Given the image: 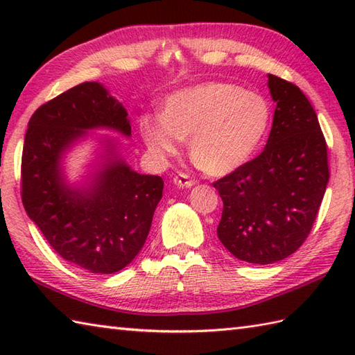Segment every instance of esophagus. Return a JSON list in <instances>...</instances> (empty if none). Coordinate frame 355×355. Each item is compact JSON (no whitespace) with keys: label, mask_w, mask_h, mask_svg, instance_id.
<instances>
[{"label":"esophagus","mask_w":355,"mask_h":355,"mask_svg":"<svg viewBox=\"0 0 355 355\" xmlns=\"http://www.w3.org/2000/svg\"><path fill=\"white\" fill-rule=\"evenodd\" d=\"M172 182L178 187H192L195 184V180H192L187 173H182V172H178L177 175L173 177Z\"/></svg>","instance_id":"1"}]
</instances>
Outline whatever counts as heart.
Segmentation results:
<instances>
[{"label":"heart","mask_w":355,"mask_h":355,"mask_svg":"<svg viewBox=\"0 0 355 355\" xmlns=\"http://www.w3.org/2000/svg\"><path fill=\"white\" fill-rule=\"evenodd\" d=\"M270 119V105L261 94L212 80L166 97L160 117L143 116L139 130L154 157L175 155L180 140L189 139L193 163L210 175H225L250 160Z\"/></svg>","instance_id":"1"}]
</instances>
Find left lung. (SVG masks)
<instances>
[{"label":"left lung","instance_id":"obj_1","mask_svg":"<svg viewBox=\"0 0 355 355\" xmlns=\"http://www.w3.org/2000/svg\"><path fill=\"white\" fill-rule=\"evenodd\" d=\"M268 89L276 110L266 148L214 183L224 205L218 238L235 258L262 266L304 244L329 180L327 141L310 101L273 74Z\"/></svg>","mask_w":355,"mask_h":355}]
</instances>
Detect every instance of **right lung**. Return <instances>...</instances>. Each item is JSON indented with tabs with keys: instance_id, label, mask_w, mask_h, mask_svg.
<instances>
[{
	"instance_id": "1",
	"label": "right lung",
	"mask_w": 355,
	"mask_h": 355,
	"mask_svg": "<svg viewBox=\"0 0 355 355\" xmlns=\"http://www.w3.org/2000/svg\"><path fill=\"white\" fill-rule=\"evenodd\" d=\"M93 130L131 137L126 108L99 82H84L37 108L22 149L21 197L59 256L89 273L111 275L145 245L163 178L135 172L122 155V141L97 135L89 171L70 183L65 157L78 141L93 137Z\"/></svg>"
}]
</instances>
